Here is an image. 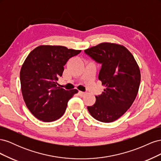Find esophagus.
<instances>
[{
    "instance_id": "obj_1",
    "label": "esophagus",
    "mask_w": 161,
    "mask_h": 161,
    "mask_svg": "<svg viewBox=\"0 0 161 161\" xmlns=\"http://www.w3.org/2000/svg\"><path fill=\"white\" fill-rule=\"evenodd\" d=\"M79 95L80 97H83L85 95V92H82V91H79Z\"/></svg>"
}]
</instances>
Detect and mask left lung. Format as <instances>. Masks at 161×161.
I'll return each mask as SVG.
<instances>
[{"label":"left lung","mask_w":161,"mask_h":161,"mask_svg":"<svg viewBox=\"0 0 161 161\" xmlns=\"http://www.w3.org/2000/svg\"><path fill=\"white\" fill-rule=\"evenodd\" d=\"M87 55L102 64L99 79L105 89L95 96L93 105L87 109L92 117L109 123L123 115L137 96L141 75L131 53L122 45L104 42L85 50Z\"/></svg>","instance_id":"8db88e82"}]
</instances>
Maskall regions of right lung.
<instances>
[{"label": "right lung", "instance_id": "1", "mask_svg": "<svg viewBox=\"0 0 161 161\" xmlns=\"http://www.w3.org/2000/svg\"><path fill=\"white\" fill-rule=\"evenodd\" d=\"M80 52L42 45L29 53L20 71L21 88L26 106L37 119L50 122L64 114L68 101L78 91H66L57 86V80L66 62Z\"/></svg>", "mask_w": 161, "mask_h": 161}]
</instances>
